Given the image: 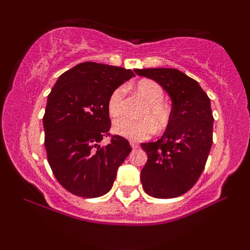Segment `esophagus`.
Segmentation results:
<instances>
[{
    "instance_id": "esophagus-1",
    "label": "esophagus",
    "mask_w": 250,
    "mask_h": 250,
    "mask_svg": "<svg viewBox=\"0 0 250 250\" xmlns=\"http://www.w3.org/2000/svg\"><path fill=\"white\" fill-rule=\"evenodd\" d=\"M130 147L133 148V149H136L137 147H139V146H137V143H135V142H133V141H130Z\"/></svg>"
}]
</instances>
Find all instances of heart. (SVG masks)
Returning a JSON list of instances; mask_svg holds the SVG:
<instances>
[{"label":"heart","instance_id":"heart-1","mask_svg":"<svg viewBox=\"0 0 250 250\" xmlns=\"http://www.w3.org/2000/svg\"><path fill=\"white\" fill-rule=\"evenodd\" d=\"M135 90L147 101L143 109L142 116L145 119L134 121L128 117H119L113 123L114 131L125 139L139 140L147 139L156 131V128L162 130L169 121V110L163 104V90L161 85L151 80H141L135 84ZM125 88L119 87L111 93L108 100V110L111 116H119L123 111ZM157 123L155 124L154 122ZM158 127H156V125Z\"/></svg>","mask_w":250,"mask_h":250}]
</instances>
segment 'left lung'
<instances>
[{"label":"left lung","instance_id":"obj_1","mask_svg":"<svg viewBox=\"0 0 250 250\" xmlns=\"http://www.w3.org/2000/svg\"><path fill=\"white\" fill-rule=\"evenodd\" d=\"M159 83L171 100L167 129L157 141L141 143L148 155L141 170L142 187L149 196L173 199L199 180L213 145L210 100L199 82L174 68L135 69Z\"/></svg>","mask_w":250,"mask_h":250}]
</instances>
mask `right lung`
Returning <instances> with one entry per match:
<instances>
[{
    "instance_id": "obj_1",
    "label": "right lung",
    "mask_w": 250,
    "mask_h": 250,
    "mask_svg": "<svg viewBox=\"0 0 250 250\" xmlns=\"http://www.w3.org/2000/svg\"><path fill=\"white\" fill-rule=\"evenodd\" d=\"M135 76L130 69L83 62L57 79L43 116L44 146L56 180L71 194L87 199L107 194L117 169L131 151L129 142L110 129L108 100Z\"/></svg>"
}]
</instances>
